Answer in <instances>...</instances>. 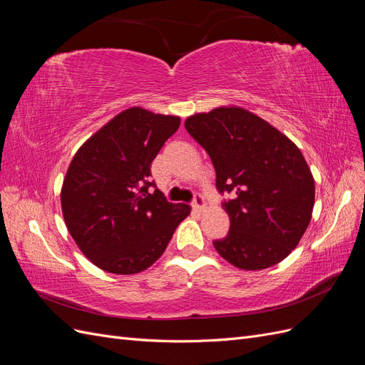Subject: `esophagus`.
<instances>
[{
    "mask_svg": "<svg viewBox=\"0 0 365 365\" xmlns=\"http://www.w3.org/2000/svg\"><path fill=\"white\" fill-rule=\"evenodd\" d=\"M192 207L196 210V212H202L204 207H205V202H204V196L201 193H195Z\"/></svg>",
    "mask_w": 365,
    "mask_h": 365,
    "instance_id": "esophagus-1",
    "label": "esophagus"
}]
</instances>
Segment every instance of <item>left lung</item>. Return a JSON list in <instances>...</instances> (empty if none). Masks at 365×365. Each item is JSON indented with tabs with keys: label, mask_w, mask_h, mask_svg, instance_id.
<instances>
[{
	"label": "left lung",
	"mask_w": 365,
	"mask_h": 365,
	"mask_svg": "<svg viewBox=\"0 0 365 365\" xmlns=\"http://www.w3.org/2000/svg\"><path fill=\"white\" fill-rule=\"evenodd\" d=\"M187 132L208 153L230 231L213 240L236 268L277 264L298 245L311 222L315 184L294 143L242 108H216L185 120Z\"/></svg>",
	"instance_id": "1"
}]
</instances>
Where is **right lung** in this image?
Segmentation results:
<instances>
[{
    "label": "right lung",
    "mask_w": 365,
    "mask_h": 365,
    "mask_svg": "<svg viewBox=\"0 0 365 365\" xmlns=\"http://www.w3.org/2000/svg\"><path fill=\"white\" fill-rule=\"evenodd\" d=\"M180 121L130 108L76 152L62 185V213L77 247L101 269L145 271L189 216V205L169 202L149 180L152 161Z\"/></svg>",
    "instance_id": "1"
}]
</instances>
